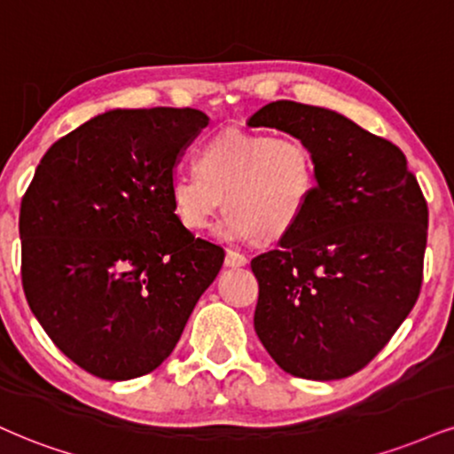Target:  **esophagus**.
<instances>
[{
  "instance_id": "esophagus-1",
  "label": "esophagus",
  "mask_w": 454,
  "mask_h": 454,
  "mask_svg": "<svg viewBox=\"0 0 454 454\" xmlns=\"http://www.w3.org/2000/svg\"><path fill=\"white\" fill-rule=\"evenodd\" d=\"M223 264H226L228 269H241V266H247V258H245L243 254H239V251L228 249Z\"/></svg>"
}]
</instances>
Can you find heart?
<instances>
[{
  "instance_id": "heart-1",
  "label": "heart",
  "mask_w": 454,
  "mask_h": 454,
  "mask_svg": "<svg viewBox=\"0 0 454 454\" xmlns=\"http://www.w3.org/2000/svg\"><path fill=\"white\" fill-rule=\"evenodd\" d=\"M317 188V162L307 141L226 130L199 154V171L168 179L175 217L190 232L211 226L223 207L217 237L228 243L279 239L302 220Z\"/></svg>"
}]
</instances>
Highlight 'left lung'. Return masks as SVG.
Here are the masks:
<instances>
[{"mask_svg": "<svg viewBox=\"0 0 454 454\" xmlns=\"http://www.w3.org/2000/svg\"><path fill=\"white\" fill-rule=\"evenodd\" d=\"M247 124L307 141L317 162L302 220L251 260L255 334L292 376L345 379L372 362L417 302L425 196L400 147L332 109L272 101Z\"/></svg>", "mask_w": 454, "mask_h": 454, "instance_id": "8db88e82", "label": "left lung"}]
</instances>
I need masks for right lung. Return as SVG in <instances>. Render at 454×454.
I'll list each match as a JSON object with an SVG mask.
<instances>
[{"label":"right lung","mask_w":454,"mask_h":454,"mask_svg":"<svg viewBox=\"0 0 454 454\" xmlns=\"http://www.w3.org/2000/svg\"><path fill=\"white\" fill-rule=\"evenodd\" d=\"M209 124L192 107L109 109L51 145L20 203L31 313L86 372L156 370L223 264L175 217L168 179Z\"/></svg>","instance_id":"1"}]
</instances>
